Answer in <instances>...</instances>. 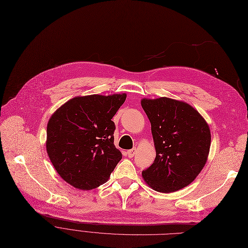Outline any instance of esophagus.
Instances as JSON below:
<instances>
[{"instance_id":"esophagus-1","label":"esophagus","mask_w":248,"mask_h":248,"mask_svg":"<svg viewBox=\"0 0 248 248\" xmlns=\"http://www.w3.org/2000/svg\"><path fill=\"white\" fill-rule=\"evenodd\" d=\"M136 152H137V149L136 148H132V149L127 151V155H128L129 157H133L136 155Z\"/></svg>"}]
</instances>
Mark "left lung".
I'll return each mask as SVG.
<instances>
[{"label":"left lung","mask_w":248,"mask_h":248,"mask_svg":"<svg viewBox=\"0 0 248 248\" xmlns=\"http://www.w3.org/2000/svg\"><path fill=\"white\" fill-rule=\"evenodd\" d=\"M151 124L156 156L142 171L155 191L171 193L190 185L205 167L210 145L209 125L191 105L166 97L142 99Z\"/></svg>","instance_id":"8db88e82"}]
</instances>
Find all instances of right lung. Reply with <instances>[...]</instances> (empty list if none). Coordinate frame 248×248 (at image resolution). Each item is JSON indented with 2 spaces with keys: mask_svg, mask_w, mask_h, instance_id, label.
Instances as JSON below:
<instances>
[{
  "mask_svg": "<svg viewBox=\"0 0 248 248\" xmlns=\"http://www.w3.org/2000/svg\"><path fill=\"white\" fill-rule=\"evenodd\" d=\"M125 100L126 93L76 97L52 114L46 150L66 183L88 191L107 182L122 158L114 145L112 118Z\"/></svg>",
  "mask_w": 248,
  "mask_h": 248,
  "instance_id": "1",
  "label": "right lung"
}]
</instances>
